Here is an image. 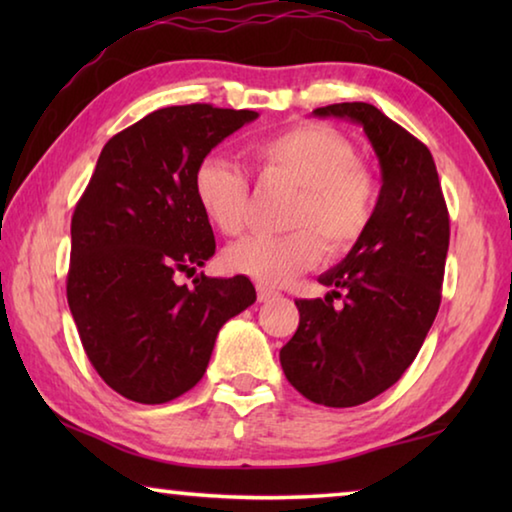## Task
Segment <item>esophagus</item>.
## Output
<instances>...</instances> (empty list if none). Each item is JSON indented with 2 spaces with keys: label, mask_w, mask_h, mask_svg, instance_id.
<instances>
[{
  "label": "esophagus",
  "mask_w": 512,
  "mask_h": 512,
  "mask_svg": "<svg viewBox=\"0 0 512 512\" xmlns=\"http://www.w3.org/2000/svg\"><path fill=\"white\" fill-rule=\"evenodd\" d=\"M273 298H277V291L275 289L266 287V284H257V300L259 302H268V300H273Z\"/></svg>",
  "instance_id": "34e87169"
}]
</instances>
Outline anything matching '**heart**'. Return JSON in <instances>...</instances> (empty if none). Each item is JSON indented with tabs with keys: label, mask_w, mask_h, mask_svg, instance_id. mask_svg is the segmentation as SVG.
<instances>
[{
	"label": "heart",
	"mask_w": 512,
	"mask_h": 512,
	"mask_svg": "<svg viewBox=\"0 0 512 512\" xmlns=\"http://www.w3.org/2000/svg\"><path fill=\"white\" fill-rule=\"evenodd\" d=\"M264 178L298 187L284 235H250L223 253L228 271L280 287L314 268L327 250L348 253L366 235L377 207V180L357 162L348 137L323 124H296L250 146ZM192 189L214 230L237 235L244 228L246 171L225 155H205L196 164Z\"/></svg>",
	"instance_id": "1"
}]
</instances>
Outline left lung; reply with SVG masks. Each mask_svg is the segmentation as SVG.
I'll use <instances>...</instances> for the list:
<instances>
[{
	"mask_svg": "<svg viewBox=\"0 0 512 512\" xmlns=\"http://www.w3.org/2000/svg\"><path fill=\"white\" fill-rule=\"evenodd\" d=\"M359 124L375 149L381 189L375 216L341 264L318 277L325 298L296 300L300 323L280 350L291 386L345 409L391 388L418 357L440 307L449 214L427 146L363 101L316 108ZM344 293V307L333 298Z\"/></svg>",
	"mask_w": 512,
	"mask_h": 512,
	"instance_id": "1",
	"label": "left lung"
}]
</instances>
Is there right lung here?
<instances>
[{
    "label": "right lung",
    "instance_id": "1",
    "mask_svg": "<svg viewBox=\"0 0 512 512\" xmlns=\"http://www.w3.org/2000/svg\"><path fill=\"white\" fill-rule=\"evenodd\" d=\"M255 110L169 106L117 133L72 216L67 302L106 384L140 404L171 402L205 375L219 329L255 302L244 275H194L214 255L192 189L196 164Z\"/></svg>",
    "mask_w": 512,
    "mask_h": 512
}]
</instances>
